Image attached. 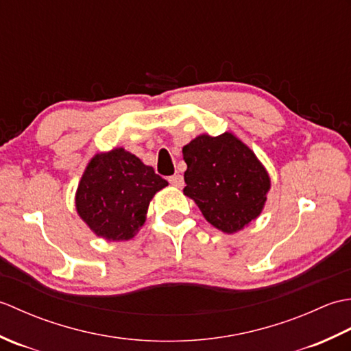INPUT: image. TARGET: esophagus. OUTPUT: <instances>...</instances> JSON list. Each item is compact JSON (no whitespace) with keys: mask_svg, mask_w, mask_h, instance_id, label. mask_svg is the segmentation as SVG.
Here are the masks:
<instances>
[{"mask_svg":"<svg viewBox=\"0 0 351 351\" xmlns=\"http://www.w3.org/2000/svg\"><path fill=\"white\" fill-rule=\"evenodd\" d=\"M169 182L173 185V187H178V189H181L182 185H184V178L181 176V175H171L170 178H169Z\"/></svg>","mask_w":351,"mask_h":351,"instance_id":"esophagus-1","label":"esophagus"}]
</instances>
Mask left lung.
Returning a JSON list of instances; mask_svg holds the SVG:
<instances>
[{"mask_svg": "<svg viewBox=\"0 0 351 351\" xmlns=\"http://www.w3.org/2000/svg\"><path fill=\"white\" fill-rule=\"evenodd\" d=\"M182 155L187 162L184 193L213 226L234 234L263 211L270 178L255 154L232 134H204L184 146Z\"/></svg>", "mask_w": 351, "mask_h": 351, "instance_id": "1", "label": "left lung"}]
</instances>
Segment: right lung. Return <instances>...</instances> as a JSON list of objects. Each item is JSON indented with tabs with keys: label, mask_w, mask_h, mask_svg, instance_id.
I'll return each mask as SVG.
<instances>
[{
	"label": "right lung",
	"mask_w": 351,
	"mask_h": 351,
	"mask_svg": "<svg viewBox=\"0 0 351 351\" xmlns=\"http://www.w3.org/2000/svg\"><path fill=\"white\" fill-rule=\"evenodd\" d=\"M167 181L125 149L98 154L77 191V211L106 240H130L145 223L149 202Z\"/></svg>",
	"instance_id": "1"
}]
</instances>
